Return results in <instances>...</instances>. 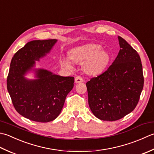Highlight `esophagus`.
I'll list each match as a JSON object with an SVG mask.
<instances>
[{
	"label": "esophagus",
	"instance_id": "34e87169",
	"mask_svg": "<svg viewBox=\"0 0 154 154\" xmlns=\"http://www.w3.org/2000/svg\"><path fill=\"white\" fill-rule=\"evenodd\" d=\"M83 82V79L82 77L76 76V78H75V82H76V84L81 83V82Z\"/></svg>",
	"mask_w": 154,
	"mask_h": 154
}]
</instances>
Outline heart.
I'll return each mask as SVG.
<instances>
[{"label":"heart","mask_w":154,"mask_h":154,"mask_svg":"<svg viewBox=\"0 0 154 154\" xmlns=\"http://www.w3.org/2000/svg\"><path fill=\"white\" fill-rule=\"evenodd\" d=\"M83 63V70L89 75H98L105 70L110 56L102 46L98 44H88L75 47L68 52V57H62L60 63L64 67L72 69L73 62Z\"/></svg>","instance_id":"obj_1"}]
</instances>
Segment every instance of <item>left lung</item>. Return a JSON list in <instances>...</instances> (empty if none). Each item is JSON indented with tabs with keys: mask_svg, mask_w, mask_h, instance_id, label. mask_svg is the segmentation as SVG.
Wrapping results in <instances>:
<instances>
[{
	"mask_svg": "<svg viewBox=\"0 0 154 154\" xmlns=\"http://www.w3.org/2000/svg\"><path fill=\"white\" fill-rule=\"evenodd\" d=\"M120 50L108 70L86 83L91 111L100 120L116 121L132 112L143 87L138 53L122 37Z\"/></svg>",
	"mask_w": 154,
	"mask_h": 154,
	"instance_id": "left-lung-1",
	"label": "left lung"
}]
</instances>
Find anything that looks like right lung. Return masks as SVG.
Segmentation results:
<instances>
[{"mask_svg": "<svg viewBox=\"0 0 154 154\" xmlns=\"http://www.w3.org/2000/svg\"><path fill=\"white\" fill-rule=\"evenodd\" d=\"M56 42V39L32 40L12 58L7 82L8 92L16 110L30 120L45 123L55 120L74 87V77L61 76L34 68L36 61L51 52ZM31 71L36 79L25 77Z\"/></svg>", "mask_w": 154, "mask_h": 154, "instance_id": "obj_1", "label": "right lung"}]
</instances>
